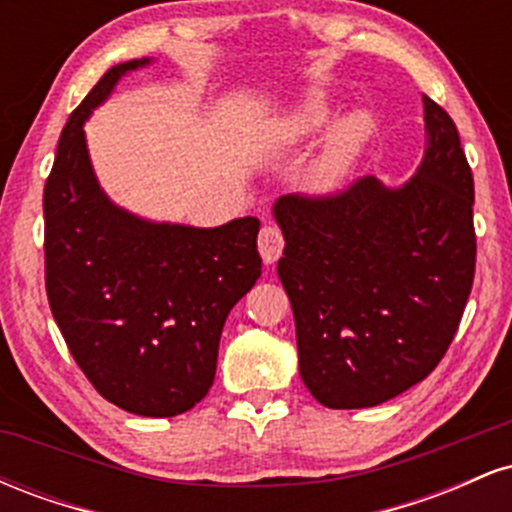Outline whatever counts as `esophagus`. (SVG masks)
Returning <instances> with one entry per match:
<instances>
[{
  "mask_svg": "<svg viewBox=\"0 0 512 512\" xmlns=\"http://www.w3.org/2000/svg\"><path fill=\"white\" fill-rule=\"evenodd\" d=\"M257 245H260V255L267 264H274L281 257V250H284V236L276 226H262L260 238H257Z\"/></svg>",
  "mask_w": 512,
  "mask_h": 512,
  "instance_id": "esophagus-1",
  "label": "esophagus"
}]
</instances>
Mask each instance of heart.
<instances>
[{
	"instance_id": "b5f03b06",
	"label": "heart",
	"mask_w": 512,
	"mask_h": 512,
	"mask_svg": "<svg viewBox=\"0 0 512 512\" xmlns=\"http://www.w3.org/2000/svg\"><path fill=\"white\" fill-rule=\"evenodd\" d=\"M332 113L334 110L330 98L325 93H313L284 120V125H281L284 139L286 142H298V139L313 137V134L327 127ZM370 137H373V117L368 113L356 110V113L342 117L334 125L330 139H327L325 149H322L315 163V185L320 190L342 187L354 173L358 158H361Z\"/></svg>"
}]
</instances>
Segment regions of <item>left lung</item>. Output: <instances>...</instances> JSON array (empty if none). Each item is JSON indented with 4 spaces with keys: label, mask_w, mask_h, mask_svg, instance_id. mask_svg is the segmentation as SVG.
I'll return each mask as SVG.
<instances>
[{
    "label": "left lung",
    "mask_w": 512,
    "mask_h": 512,
    "mask_svg": "<svg viewBox=\"0 0 512 512\" xmlns=\"http://www.w3.org/2000/svg\"><path fill=\"white\" fill-rule=\"evenodd\" d=\"M424 122V161L402 187L366 175L274 204L298 370L330 409L375 407L428 378L472 291V168L452 117L428 96Z\"/></svg>",
    "instance_id": "1"
}]
</instances>
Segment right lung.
I'll use <instances>...</instances> for the list:
<instances>
[{
    "label": "right lung",
    "instance_id": "add662e5",
    "mask_svg": "<svg viewBox=\"0 0 512 512\" xmlns=\"http://www.w3.org/2000/svg\"><path fill=\"white\" fill-rule=\"evenodd\" d=\"M144 64L108 69L62 129L43 195L45 289L98 395L129 414L175 416L207 397L223 322L260 279V221L151 223L103 195L84 120L122 74Z\"/></svg>",
    "mask_w": 512,
    "mask_h": 512
}]
</instances>
